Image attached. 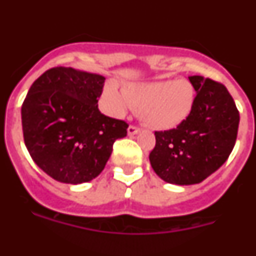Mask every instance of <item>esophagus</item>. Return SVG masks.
Returning <instances> with one entry per match:
<instances>
[{
    "instance_id": "obj_1",
    "label": "esophagus",
    "mask_w": 256,
    "mask_h": 256,
    "mask_svg": "<svg viewBox=\"0 0 256 256\" xmlns=\"http://www.w3.org/2000/svg\"><path fill=\"white\" fill-rule=\"evenodd\" d=\"M138 132H140V128L137 126H133V124H130V126H128V134L130 136L137 134Z\"/></svg>"
}]
</instances>
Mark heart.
<instances>
[{"mask_svg":"<svg viewBox=\"0 0 256 256\" xmlns=\"http://www.w3.org/2000/svg\"><path fill=\"white\" fill-rule=\"evenodd\" d=\"M195 88L186 79L150 83H130L119 91L110 83L105 88V101L116 115L132 108L141 110L142 119L150 128L173 130L186 120L195 104Z\"/></svg>","mask_w":256,"mask_h":256,"instance_id":"1","label":"heart"}]
</instances>
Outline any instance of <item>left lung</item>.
<instances>
[{
    "label": "left lung",
    "mask_w": 256,
    "mask_h": 256,
    "mask_svg": "<svg viewBox=\"0 0 256 256\" xmlns=\"http://www.w3.org/2000/svg\"><path fill=\"white\" fill-rule=\"evenodd\" d=\"M196 91L191 114L169 130H156L150 162L162 180L173 184L200 183L219 169L236 144L240 114L222 83L188 76Z\"/></svg>",
    "instance_id": "8db88e82"
}]
</instances>
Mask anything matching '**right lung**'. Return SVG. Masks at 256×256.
Returning <instances> with one entry per match:
<instances>
[{
  "label": "right lung",
  "mask_w": 256,
  "mask_h": 256,
  "mask_svg": "<svg viewBox=\"0 0 256 256\" xmlns=\"http://www.w3.org/2000/svg\"><path fill=\"white\" fill-rule=\"evenodd\" d=\"M105 78L73 68L44 72L22 106L24 142L32 159L50 177L79 184L96 178L128 124L101 114Z\"/></svg>",
  "instance_id": "obj_1"
}]
</instances>
